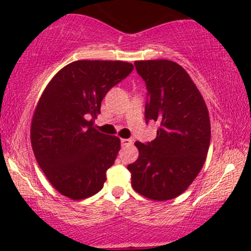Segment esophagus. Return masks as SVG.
Returning <instances> with one entry per match:
<instances>
[{
  "label": "esophagus",
  "mask_w": 251,
  "mask_h": 251,
  "mask_svg": "<svg viewBox=\"0 0 251 251\" xmlns=\"http://www.w3.org/2000/svg\"><path fill=\"white\" fill-rule=\"evenodd\" d=\"M132 143H133V140L132 139H122L123 146H129V145H132Z\"/></svg>",
  "instance_id": "1"
}]
</instances>
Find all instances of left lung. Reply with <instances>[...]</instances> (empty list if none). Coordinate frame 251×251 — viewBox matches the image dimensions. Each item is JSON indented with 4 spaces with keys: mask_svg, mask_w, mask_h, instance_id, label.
I'll return each mask as SVG.
<instances>
[{
    "mask_svg": "<svg viewBox=\"0 0 251 251\" xmlns=\"http://www.w3.org/2000/svg\"><path fill=\"white\" fill-rule=\"evenodd\" d=\"M148 88L146 122L159 124L157 137L134 143L139 157L127 169L134 191L153 201L183 194L205 163L211 138L206 103L188 72L170 60L134 62Z\"/></svg>",
    "mask_w": 251,
    "mask_h": 251,
    "instance_id": "obj_1",
    "label": "left lung"
}]
</instances>
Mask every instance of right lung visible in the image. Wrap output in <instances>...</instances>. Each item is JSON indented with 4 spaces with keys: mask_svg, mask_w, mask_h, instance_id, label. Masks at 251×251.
Masks as SVG:
<instances>
[{
    "mask_svg": "<svg viewBox=\"0 0 251 251\" xmlns=\"http://www.w3.org/2000/svg\"><path fill=\"white\" fill-rule=\"evenodd\" d=\"M133 71L125 61L79 60L61 68L41 94L30 125L34 154L47 179L74 201L102 189L120 139L93 126L106 93Z\"/></svg>",
    "mask_w": 251,
    "mask_h": 251,
    "instance_id": "right-lung-1",
    "label": "right lung"
}]
</instances>
